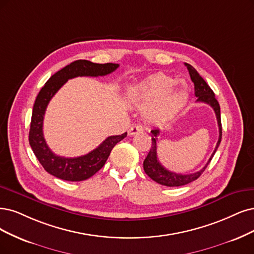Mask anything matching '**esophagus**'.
Masks as SVG:
<instances>
[{"label": "esophagus", "mask_w": 254, "mask_h": 254, "mask_svg": "<svg viewBox=\"0 0 254 254\" xmlns=\"http://www.w3.org/2000/svg\"><path fill=\"white\" fill-rule=\"evenodd\" d=\"M143 130L142 127L141 126H138V125H134L129 127L128 129V135L129 136H133L135 134H138V133H141Z\"/></svg>", "instance_id": "1"}]
</instances>
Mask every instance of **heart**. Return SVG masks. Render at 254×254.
Returning <instances> with one entry per match:
<instances>
[{
    "instance_id": "heart-1",
    "label": "heart",
    "mask_w": 254,
    "mask_h": 254,
    "mask_svg": "<svg viewBox=\"0 0 254 254\" xmlns=\"http://www.w3.org/2000/svg\"><path fill=\"white\" fill-rule=\"evenodd\" d=\"M176 83L177 79L163 73L153 74L128 90L127 100L144 110V118L149 124L162 125L173 119L189 98L185 87Z\"/></svg>"
}]
</instances>
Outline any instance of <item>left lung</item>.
<instances>
[{"label":"left lung","mask_w":254,"mask_h":254,"mask_svg":"<svg viewBox=\"0 0 254 254\" xmlns=\"http://www.w3.org/2000/svg\"><path fill=\"white\" fill-rule=\"evenodd\" d=\"M185 65L187 67V70H189V72H190L191 81L194 84V95L198 97L196 101L207 103V105H209L213 109V111L215 113V116H217V120H218V126H219V140H218L217 145H215V148H214L211 157L209 158V160L207 161V163H206V165L202 168V170H200L196 173H193V174L182 175V174L170 172L168 170H166L164 166H162L160 162H159L158 157H157V140H158L157 137L159 134H160V132H159V129H156V128L152 129L151 130V133L153 134L152 146H151V149H149L146 158L143 161V168H144L145 174L149 178H151V179H153L155 182H157L159 184L168 186V187H177V186L186 185V184H189V183L198 179V178L205 171V168L207 167V165L211 161V159H212L213 155L215 154V152H217V149L221 143V139H222L220 105H219L218 100L214 97L213 91L210 89L207 82H206L201 77V75L196 72V70L192 67L191 64L185 63Z\"/></svg>","instance_id":"8db88e82"}]
</instances>
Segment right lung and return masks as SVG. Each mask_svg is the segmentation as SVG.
<instances>
[{
  "instance_id": "1",
  "label": "right lung",
  "mask_w": 254,
  "mask_h": 254,
  "mask_svg": "<svg viewBox=\"0 0 254 254\" xmlns=\"http://www.w3.org/2000/svg\"><path fill=\"white\" fill-rule=\"evenodd\" d=\"M118 64H95L86 60H78L58 71L45 83L37 95L31 117L29 143L37 160L46 172L65 181H83L96 174L105 165L113 149L127 133L110 136L98 147L87 155L75 158H65L55 155L47 145L43 133L45 112L51 98L68 79L77 76H105L114 72Z\"/></svg>"
}]
</instances>
